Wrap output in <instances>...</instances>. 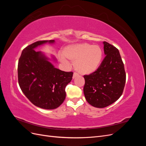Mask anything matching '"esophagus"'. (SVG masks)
I'll list each match as a JSON object with an SVG mask.
<instances>
[{
	"instance_id": "obj_1",
	"label": "esophagus",
	"mask_w": 146,
	"mask_h": 146,
	"mask_svg": "<svg viewBox=\"0 0 146 146\" xmlns=\"http://www.w3.org/2000/svg\"><path fill=\"white\" fill-rule=\"evenodd\" d=\"M78 76V73H77V72H74V74H73V78H76V77H77Z\"/></svg>"
}]
</instances>
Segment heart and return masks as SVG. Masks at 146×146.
<instances>
[{
  "label": "heart",
  "mask_w": 146,
  "mask_h": 146,
  "mask_svg": "<svg viewBox=\"0 0 146 146\" xmlns=\"http://www.w3.org/2000/svg\"><path fill=\"white\" fill-rule=\"evenodd\" d=\"M63 55L74 63V68L78 73L90 74L99 68L103 52L99 46L84 43L66 47Z\"/></svg>",
  "instance_id": "b5f03b06"
}]
</instances>
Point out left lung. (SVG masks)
I'll use <instances>...</instances> for the list:
<instances>
[{
	"label": "left lung",
	"mask_w": 146,
	"mask_h": 146,
	"mask_svg": "<svg viewBox=\"0 0 146 146\" xmlns=\"http://www.w3.org/2000/svg\"><path fill=\"white\" fill-rule=\"evenodd\" d=\"M106 55L96 71L85 75L83 92L86 101L97 108L108 107L122 94L126 74L119 50L104 41Z\"/></svg>",
	"instance_id": "left-lung-1"
}]
</instances>
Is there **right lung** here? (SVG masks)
Returning <instances> with one entry per match:
<instances>
[{"instance_id": "obj_1", "label": "right lung", "mask_w": 146, "mask_h": 146, "mask_svg": "<svg viewBox=\"0 0 146 146\" xmlns=\"http://www.w3.org/2000/svg\"><path fill=\"white\" fill-rule=\"evenodd\" d=\"M54 40L38 41L24 48L18 61L17 76L22 91L33 105L46 110L58 108L66 98L65 88L72 72L55 68L41 51L34 48Z\"/></svg>"}]
</instances>
